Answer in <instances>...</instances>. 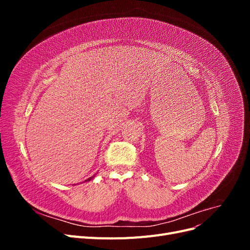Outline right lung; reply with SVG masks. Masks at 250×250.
<instances>
[{"label":"right lung","instance_id":"obj_1","mask_svg":"<svg viewBox=\"0 0 250 250\" xmlns=\"http://www.w3.org/2000/svg\"><path fill=\"white\" fill-rule=\"evenodd\" d=\"M94 177H95V176H92V177H89V178H87V179H86L85 181H89V180H92V179H93Z\"/></svg>","mask_w":250,"mask_h":250}]
</instances>
